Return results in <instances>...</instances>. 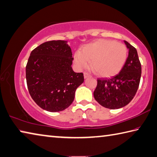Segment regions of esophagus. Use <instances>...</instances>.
<instances>
[{
    "label": "esophagus",
    "mask_w": 157,
    "mask_h": 157,
    "mask_svg": "<svg viewBox=\"0 0 157 157\" xmlns=\"http://www.w3.org/2000/svg\"><path fill=\"white\" fill-rule=\"evenodd\" d=\"M90 75L88 73H84V79H86V78H88V77H90Z\"/></svg>",
    "instance_id": "34e87169"
}]
</instances>
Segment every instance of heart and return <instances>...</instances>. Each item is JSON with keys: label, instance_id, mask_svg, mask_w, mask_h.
Listing matches in <instances>:
<instances>
[{"label": "heart", "instance_id": "b5f03b06", "mask_svg": "<svg viewBox=\"0 0 157 157\" xmlns=\"http://www.w3.org/2000/svg\"><path fill=\"white\" fill-rule=\"evenodd\" d=\"M128 50L124 44L109 40H99L86 45L82 51H77L74 60L79 69L91 67L102 77H112L119 73L124 66Z\"/></svg>", "mask_w": 157, "mask_h": 157}]
</instances>
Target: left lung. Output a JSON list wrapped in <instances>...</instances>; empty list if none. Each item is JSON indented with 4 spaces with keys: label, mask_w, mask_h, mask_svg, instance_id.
Instances as JSON below:
<instances>
[{
    "label": "left lung",
    "mask_w": 157,
    "mask_h": 157,
    "mask_svg": "<svg viewBox=\"0 0 157 157\" xmlns=\"http://www.w3.org/2000/svg\"><path fill=\"white\" fill-rule=\"evenodd\" d=\"M128 56L119 74L109 79L98 80L93 93L95 100L109 109H119L126 106L135 97L141 75V66L137 51L124 40Z\"/></svg>",
    "instance_id": "left-lung-1"
}]
</instances>
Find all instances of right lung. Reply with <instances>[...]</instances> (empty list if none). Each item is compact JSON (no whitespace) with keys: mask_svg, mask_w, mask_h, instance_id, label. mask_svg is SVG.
I'll use <instances>...</instances> for the list:
<instances>
[{"mask_svg":"<svg viewBox=\"0 0 157 157\" xmlns=\"http://www.w3.org/2000/svg\"><path fill=\"white\" fill-rule=\"evenodd\" d=\"M72 52L67 41L41 44L30 54L26 66L28 90L33 101L49 112H59L72 104L82 73H75Z\"/></svg>","mask_w":157,"mask_h":157,"instance_id":"obj_1","label":"right lung"}]
</instances>
